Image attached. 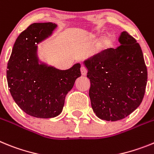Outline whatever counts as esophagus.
<instances>
[{
  "mask_svg": "<svg viewBox=\"0 0 154 154\" xmlns=\"http://www.w3.org/2000/svg\"><path fill=\"white\" fill-rule=\"evenodd\" d=\"M81 75L82 76H85L87 74V72H88V70H87L86 67L85 66H81Z\"/></svg>",
  "mask_w": 154,
  "mask_h": 154,
  "instance_id": "obj_1",
  "label": "esophagus"
}]
</instances>
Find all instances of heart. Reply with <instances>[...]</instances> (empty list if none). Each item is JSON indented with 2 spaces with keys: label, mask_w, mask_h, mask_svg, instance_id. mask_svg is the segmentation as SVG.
<instances>
[{
  "label": "heart",
  "mask_w": 154,
  "mask_h": 154,
  "mask_svg": "<svg viewBox=\"0 0 154 154\" xmlns=\"http://www.w3.org/2000/svg\"><path fill=\"white\" fill-rule=\"evenodd\" d=\"M94 38L95 40L98 39V37L97 35H94ZM116 42V36L115 35L112 34H108L106 35L104 38H102V39L99 42V49L100 50H106V49H109V48L112 47L113 45L115 44Z\"/></svg>",
  "instance_id": "obj_1"
}]
</instances>
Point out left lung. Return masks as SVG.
Here are the masks:
<instances>
[{
    "mask_svg": "<svg viewBox=\"0 0 154 154\" xmlns=\"http://www.w3.org/2000/svg\"><path fill=\"white\" fill-rule=\"evenodd\" d=\"M120 45L84 61L91 87L89 97L94 112L106 121H118L141 104L147 82V69L141 47L127 32Z\"/></svg>",
    "mask_w": 154,
    "mask_h": 154,
    "instance_id": "left-lung-1",
    "label": "left lung"
}]
</instances>
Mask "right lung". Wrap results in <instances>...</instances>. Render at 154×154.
Instances as JSON below:
<instances>
[{
  "label": "right lung",
  "instance_id": "obj_1",
  "mask_svg": "<svg viewBox=\"0 0 154 154\" xmlns=\"http://www.w3.org/2000/svg\"><path fill=\"white\" fill-rule=\"evenodd\" d=\"M57 25L33 23L16 39L8 63L7 81L15 103L26 114L49 119L63 111L65 97L81 77V64L61 70L39 60L38 44L51 36Z\"/></svg>",
  "mask_w": 154,
  "mask_h": 154
}]
</instances>
